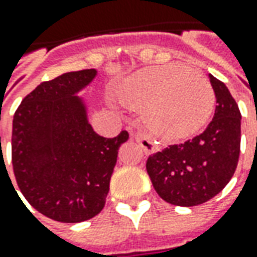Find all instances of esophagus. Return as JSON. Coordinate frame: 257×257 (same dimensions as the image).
I'll return each mask as SVG.
<instances>
[{
	"mask_svg": "<svg viewBox=\"0 0 257 257\" xmlns=\"http://www.w3.org/2000/svg\"><path fill=\"white\" fill-rule=\"evenodd\" d=\"M135 139H136V142L143 147V150H145L146 153L152 154L156 153V152L159 150V146L156 145V142H153V139H152L147 134H145V132H138V134H135Z\"/></svg>",
	"mask_w": 257,
	"mask_h": 257,
	"instance_id": "obj_1",
	"label": "esophagus"
}]
</instances>
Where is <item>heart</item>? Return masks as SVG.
Wrapping results in <instances>:
<instances>
[{
    "instance_id": "b5f03b06",
    "label": "heart",
    "mask_w": 257,
    "mask_h": 257,
    "mask_svg": "<svg viewBox=\"0 0 257 257\" xmlns=\"http://www.w3.org/2000/svg\"><path fill=\"white\" fill-rule=\"evenodd\" d=\"M119 97L145 107V122L166 141L188 139L206 126L216 104L209 79L181 64L145 68L121 86Z\"/></svg>"
}]
</instances>
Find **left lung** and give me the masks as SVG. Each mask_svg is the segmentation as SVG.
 <instances>
[{"label":"left lung","mask_w":257,"mask_h":257,"mask_svg":"<svg viewBox=\"0 0 257 257\" xmlns=\"http://www.w3.org/2000/svg\"><path fill=\"white\" fill-rule=\"evenodd\" d=\"M216 111L203 134L149 156L146 170L167 203L191 207L214 197L232 178L241 149V112L228 87L209 75Z\"/></svg>","instance_id":"obj_1"}]
</instances>
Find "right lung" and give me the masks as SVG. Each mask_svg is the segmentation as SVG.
I'll return each instance as SVG.
<instances>
[{
	"label": "right lung",
	"instance_id": "1",
	"mask_svg": "<svg viewBox=\"0 0 257 257\" xmlns=\"http://www.w3.org/2000/svg\"><path fill=\"white\" fill-rule=\"evenodd\" d=\"M96 69L66 72L43 82L23 98L12 122V166L25 199L60 222L97 216L110 191L119 146L128 141L97 135L76 96L96 78Z\"/></svg>",
	"mask_w": 257,
	"mask_h": 257
}]
</instances>
